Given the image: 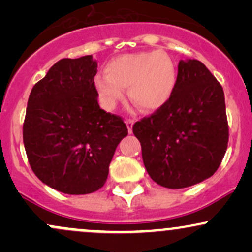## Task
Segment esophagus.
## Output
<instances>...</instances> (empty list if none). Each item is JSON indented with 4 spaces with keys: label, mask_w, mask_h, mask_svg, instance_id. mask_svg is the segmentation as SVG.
<instances>
[{
    "label": "esophagus",
    "mask_w": 252,
    "mask_h": 252,
    "mask_svg": "<svg viewBox=\"0 0 252 252\" xmlns=\"http://www.w3.org/2000/svg\"><path fill=\"white\" fill-rule=\"evenodd\" d=\"M134 123H135L134 120H126V128H128V132H129V134H131V132H132V126H134Z\"/></svg>",
    "instance_id": "1"
}]
</instances>
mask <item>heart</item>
Here are the masks:
<instances>
[{
    "label": "heart",
    "mask_w": 252,
    "mask_h": 252,
    "mask_svg": "<svg viewBox=\"0 0 252 252\" xmlns=\"http://www.w3.org/2000/svg\"><path fill=\"white\" fill-rule=\"evenodd\" d=\"M106 76L94 77V89L102 106L112 110L128 89L130 100L144 111H156L174 94L178 80L175 63L162 51L129 53L111 59Z\"/></svg>",
    "instance_id": "heart-1"
}]
</instances>
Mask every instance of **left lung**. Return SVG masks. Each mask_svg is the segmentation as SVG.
<instances>
[{
    "label": "left lung",
    "instance_id": "8db88e82",
    "mask_svg": "<svg viewBox=\"0 0 252 252\" xmlns=\"http://www.w3.org/2000/svg\"><path fill=\"white\" fill-rule=\"evenodd\" d=\"M150 178L167 189L206 180L227 148L224 91L206 66L180 60L174 94L162 108L132 126Z\"/></svg>",
    "mask_w": 252,
    "mask_h": 252
}]
</instances>
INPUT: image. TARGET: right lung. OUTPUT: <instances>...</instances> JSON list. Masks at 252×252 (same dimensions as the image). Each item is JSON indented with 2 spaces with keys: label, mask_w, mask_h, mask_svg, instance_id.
I'll use <instances>...</instances> for the list:
<instances>
[{
  "label": "right lung",
  "mask_w": 252,
  "mask_h": 252,
  "mask_svg": "<svg viewBox=\"0 0 252 252\" xmlns=\"http://www.w3.org/2000/svg\"><path fill=\"white\" fill-rule=\"evenodd\" d=\"M92 56L59 60L32 89L24 144L34 174L52 189L79 195L102 189L118 143L120 116L99 108Z\"/></svg>",
  "instance_id": "right-lung-1"
}]
</instances>
